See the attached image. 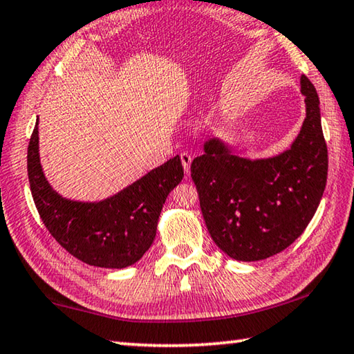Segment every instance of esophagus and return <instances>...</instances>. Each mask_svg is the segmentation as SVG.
Here are the masks:
<instances>
[{
  "mask_svg": "<svg viewBox=\"0 0 354 354\" xmlns=\"http://www.w3.org/2000/svg\"><path fill=\"white\" fill-rule=\"evenodd\" d=\"M192 156L189 153H183L181 154V162H183V167H184V171L185 173H190V165H192Z\"/></svg>",
  "mask_w": 354,
  "mask_h": 354,
  "instance_id": "34e87169",
  "label": "esophagus"
}]
</instances>
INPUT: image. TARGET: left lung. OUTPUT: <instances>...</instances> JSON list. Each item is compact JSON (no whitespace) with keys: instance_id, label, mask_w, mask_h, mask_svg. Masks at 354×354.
Masks as SVG:
<instances>
[{"instance_id":"obj_1","label":"left lung","mask_w":354,"mask_h":354,"mask_svg":"<svg viewBox=\"0 0 354 354\" xmlns=\"http://www.w3.org/2000/svg\"><path fill=\"white\" fill-rule=\"evenodd\" d=\"M299 86L306 118L290 148L250 159L212 137L192 162L209 234L236 261L254 262L281 253L303 234L320 205L328 176L320 101L304 75Z\"/></svg>"}]
</instances>
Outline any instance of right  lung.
<instances>
[{
  "mask_svg": "<svg viewBox=\"0 0 354 354\" xmlns=\"http://www.w3.org/2000/svg\"><path fill=\"white\" fill-rule=\"evenodd\" d=\"M179 156L101 201L65 198L41 169L39 118L28 147V178L35 207L61 247L88 266L124 268L142 259L154 242L170 192L183 181Z\"/></svg>",
  "mask_w": 354,
  "mask_h": 354,
  "instance_id": "obj_1",
  "label": "right lung"
}]
</instances>
